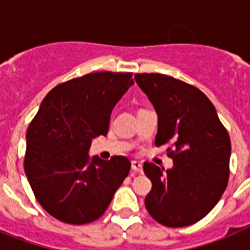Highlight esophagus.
<instances>
[{
  "instance_id": "34e87169",
  "label": "esophagus",
  "mask_w": 250,
  "mask_h": 250,
  "mask_svg": "<svg viewBox=\"0 0 250 250\" xmlns=\"http://www.w3.org/2000/svg\"><path fill=\"white\" fill-rule=\"evenodd\" d=\"M131 169L138 171V173H141L143 171V164H141L140 161H136V160H132L131 161Z\"/></svg>"
}]
</instances>
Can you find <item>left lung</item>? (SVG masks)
Instances as JSON below:
<instances>
[{"instance_id": "left-lung-1", "label": "left lung", "mask_w": 250, "mask_h": 250, "mask_svg": "<svg viewBox=\"0 0 250 250\" xmlns=\"http://www.w3.org/2000/svg\"><path fill=\"white\" fill-rule=\"evenodd\" d=\"M135 81L158 114L155 145H167L174 163L167 171L144 163L152 184L145 207L165 227H188L203 219L227 189L230 138L195 86L161 74H136Z\"/></svg>"}]
</instances>
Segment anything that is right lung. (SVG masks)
<instances>
[{
    "instance_id": "1",
    "label": "right lung",
    "mask_w": 250,
    "mask_h": 250,
    "mask_svg": "<svg viewBox=\"0 0 250 250\" xmlns=\"http://www.w3.org/2000/svg\"><path fill=\"white\" fill-rule=\"evenodd\" d=\"M131 72L101 71L60 83L43 99L26 132L25 167L37 202L67 224L99 219L131 167L126 156L103 160L89 149L106 135Z\"/></svg>"
}]
</instances>
